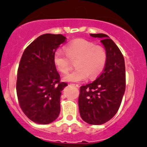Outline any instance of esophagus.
Segmentation results:
<instances>
[{
  "label": "esophagus",
  "mask_w": 147,
  "mask_h": 147,
  "mask_svg": "<svg viewBox=\"0 0 147 147\" xmlns=\"http://www.w3.org/2000/svg\"><path fill=\"white\" fill-rule=\"evenodd\" d=\"M72 86H75V87H77V88H79V85L78 84H71Z\"/></svg>",
  "instance_id": "obj_1"
}]
</instances>
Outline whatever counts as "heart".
Here are the masks:
<instances>
[{
	"instance_id": "1",
	"label": "heart",
	"mask_w": 147,
	"mask_h": 147,
	"mask_svg": "<svg viewBox=\"0 0 147 147\" xmlns=\"http://www.w3.org/2000/svg\"><path fill=\"white\" fill-rule=\"evenodd\" d=\"M65 53L57 51L54 54L53 62L62 74H67L71 69V61H76L77 69L63 78L66 82H79L89 76L93 79L100 75L107 61L106 49L100 45L84 39L70 42L65 47Z\"/></svg>"
}]
</instances>
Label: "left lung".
I'll list each match as a JSON object with an SVG mask.
<instances>
[{
	"instance_id": "1",
	"label": "left lung",
	"mask_w": 147,
	"mask_h": 147,
	"mask_svg": "<svg viewBox=\"0 0 147 147\" xmlns=\"http://www.w3.org/2000/svg\"><path fill=\"white\" fill-rule=\"evenodd\" d=\"M101 38L107 53L105 67L95 81L80 87V116L90 124L106 123L117 113L126 88L125 63L119 48L107 35L90 34Z\"/></svg>"
}]
</instances>
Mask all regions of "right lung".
<instances>
[{
  "label": "right lung",
  "instance_id": "1",
  "mask_svg": "<svg viewBox=\"0 0 147 147\" xmlns=\"http://www.w3.org/2000/svg\"><path fill=\"white\" fill-rule=\"evenodd\" d=\"M66 37L44 34L24 51L17 71V94L24 114L39 124L53 122L60 112V97L67 83L60 82L53 56Z\"/></svg>",
  "mask_w": 147,
  "mask_h": 147
}]
</instances>
